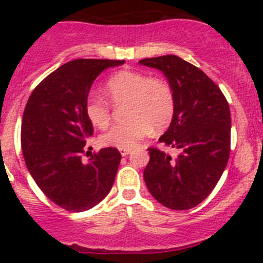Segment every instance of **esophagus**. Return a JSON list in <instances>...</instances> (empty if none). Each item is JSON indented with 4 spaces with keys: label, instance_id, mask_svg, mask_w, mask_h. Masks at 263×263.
<instances>
[{
    "label": "esophagus",
    "instance_id": "obj_1",
    "mask_svg": "<svg viewBox=\"0 0 263 263\" xmlns=\"http://www.w3.org/2000/svg\"><path fill=\"white\" fill-rule=\"evenodd\" d=\"M119 153H121L122 156H127L129 153H131V150H128V148H121V150H119Z\"/></svg>",
    "mask_w": 263,
    "mask_h": 263
}]
</instances>
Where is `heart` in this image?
Instances as JSON below:
<instances>
[{"label":"heart","instance_id":"b5f03b06","mask_svg":"<svg viewBox=\"0 0 263 263\" xmlns=\"http://www.w3.org/2000/svg\"><path fill=\"white\" fill-rule=\"evenodd\" d=\"M105 94L116 104L128 103V122L118 124L102 136V144L116 148L136 147L141 140L155 131H161L171 124L176 110L174 92L163 79L147 78L136 71H119L107 81ZM86 116L98 128L110 123L112 112L104 99L89 98Z\"/></svg>","mask_w":263,"mask_h":263}]
</instances>
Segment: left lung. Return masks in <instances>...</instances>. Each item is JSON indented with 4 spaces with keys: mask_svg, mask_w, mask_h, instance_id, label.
I'll return each mask as SVG.
<instances>
[{
    "mask_svg": "<svg viewBox=\"0 0 263 263\" xmlns=\"http://www.w3.org/2000/svg\"><path fill=\"white\" fill-rule=\"evenodd\" d=\"M140 65L161 71L171 85L176 110L159 141L181 154L176 159L150 147L144 171L148 192L172 210L202 202L219 182L230 153V109L221 90L203 71L174 54L145 58Z\"/></svg>",
    "mask_w": 263,
    "mask_h": 263,
    "instance_id": "1",
    "label": "left lung"
}]
</instances>
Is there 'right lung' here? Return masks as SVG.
I'll return each instance as SVG.
<instances>
[{"mask_svg":"<svg viewBox=\"0 0 263 263\" xmlns=\"http://www.w3.org/2000/svg\"><path fill=\"white\" fill-rule=\"evenodd\" d=\"M115 60H73L34 89L21 122V148L26 168L44 195L60 208L81 213L97 206L112 190L121 154L100 148L82 161L92 124L86 102L95 79Z\"/></svg>","mask_w":263,"mask_h":263,"instance_id":"right-lung-1","label":"right lung"}]
</instances>
